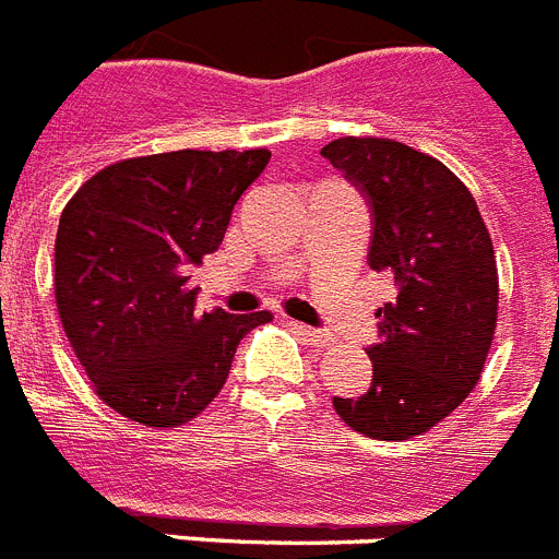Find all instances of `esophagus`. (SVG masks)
<instances>
[{"mask_svg":"<svg viewBox=\"0 0 559 559\" xmlns=\"http://www.w3.org/2000/svg\"><path fill=\"white\" fill-rule=\"evenodd\" d=\"M289 326H293L298 335L307 337V341H312V344H318V346L332 344V335L326 330H316V326H307V323H301V321H289Z\"/></svg>","mask_w":559,"mask_h":559,"instance_id":"esophagus-1","label":"esophagus"}]
</instances>
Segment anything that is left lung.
Here are the masks:
<instances>
[{
    "label": "left lung",
    "instance_id": "left-lung-1",
    "mask_svg": "<svg viewBox=\"0 0 559 559\" xmlns=\"http://www.w3.org/2000/svg\"><path fill=\"white\" fill-rule=\"evenodd\" d=\"M367 199L369 266L395 281L372 383L332 397L344 424L374 440H406L452 415L480 381L497 323V261L472 192L438 158L392 139H335L321 150Z\"/></svg>",
    "mask_w": 559,
    "mask_h": 559
}]
</instances>
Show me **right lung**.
I'll return each mask as SVG.
<instances>
[{"label": "right lung", "mask_w": 559, "mask_h": 559, "mask_svg": "<svg viewBox=\"0 0 559 559\" xmlns=\"http://www.w3.org/2000/svg\"><path fill=\"white\" fill-rule=\"evenodd\" d=\"M266 150H176L110 164L68 201L56 307L96 395L144 426H181L222 392L270 312H199L190 266L222 247Z\"/></svg>", "instance_id": "obj_1"}]
</instances>
